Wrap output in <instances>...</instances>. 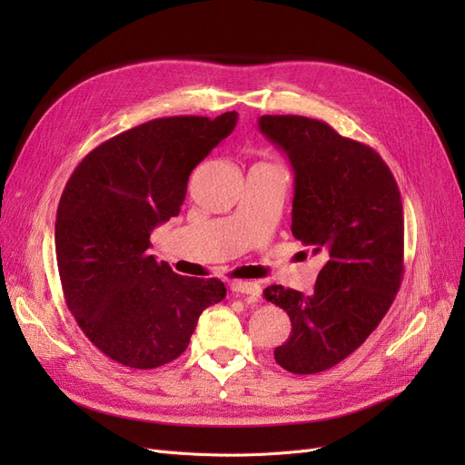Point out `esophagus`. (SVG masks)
Segmentation results:
<instances>
[{"mask_svg": "<svg viewBox=\"0 0 465 465\" xmlns=\"http://www.w3.org/2000/svg\"><path fill=\"white\" fill-rule=\"evenodd\" d=\"M231 289L238 294H250L252 299H258L262 294V287L256 281H232Z\"/></svg>", "mask_w": 465, "mask_h": 465, "instance_id": "obj_1", "label": "esophagus"}]
</instances>
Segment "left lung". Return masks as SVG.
Segmentation results:
<instances>
[{
  "mask_svg": "<svg viewBox=\"0 0 465 465\" xmlns=\"http://www.w3.org/2000/svg\"><path fill=\"white\" fill-rule=\"evenodd\" d=\"M260 132L294 174L291 232L326 263L314 292L270 285L291 318L279 367L316 374L361 347L396 299L403 275V205L396 178L369 145L304 116H262Z\"/></svg>",
  "mask_w": 465,
  "mask_h": 465,
  "instance_id": "1",
  "label": "left lung"
}]
</instances>
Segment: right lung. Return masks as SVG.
<instances>
[{"label": "right lung", "instance_id": "1", "mask_svg": "<svg viewBox=\"0 0 465 465\" xmlns=\"http://www.w3.org/2000/svg\"><path fill=\"white\" fill-rule=\"evenodd\" d=\"M238 114L145 122L79 163L55 215V260L67 308L91 343L130 369L184 353L219 279L178 275L149 256L154 227L180 213L188 178L231 135Z\"/></svg>", "mask_w": 465, "mask_h": 465}]
</instances>
